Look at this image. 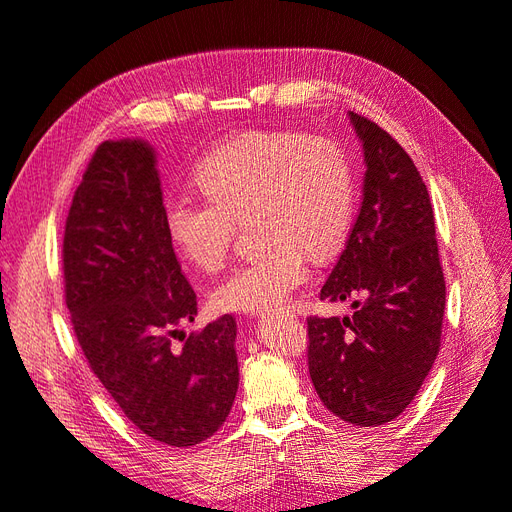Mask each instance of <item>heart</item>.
<instances>
[{
	"label": "heart",
	"instance_id": "b5f03b06",
	"mask_svg": "<svg viewBox=\"0 0 512 512\" xmlns=\"http://www.w3.org/2000/svg\"><path fill=\"white\" fill-rule=\"evenodd\" d=\"M203 196H170L164 226L179 254L205 273L224 267L237 220L252 213L258 250L213 290L224 312L269 314L309 277L307 254L329 258L344 243L354 211V170L331 138L245 132L196 166Z\"/></svg>",
	"mask_w": 512,
	"mask_h": 512
}]
</instances>
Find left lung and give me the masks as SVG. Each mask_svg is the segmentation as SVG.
Segmentation results:
<instances>
[{
    "label": "left lung",
    "mask_w": 512,
    "mask_h": 512,
    "mask_svg": "<svg viewBox=\"0 0 512 512\" xmlns=\"http://www.w3.org/2000/svg\"><path fill=\"white\" fill-rule=\"evenodd\" d=\"M350 121L365 151L363 205L320 299H354V314L307 318V365L335 416L380 427L412 404L436 361L446 284L421 173L378 123Z\"/></svg>",
    "instance_id": "8db88e82"
}]
</instances>
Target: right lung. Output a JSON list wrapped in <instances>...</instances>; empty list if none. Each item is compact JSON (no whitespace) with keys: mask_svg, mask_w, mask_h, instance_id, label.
<instances>
[{"mask_svg":"<svg viewBox=\"0 0 512 512\" xmlns=\"http://www.w3.org/2000/svg\"><path fill=\"white\" fill-rule=\"evenodd\" d=\"M61 265L76 342L128 421L166 446L211 438L237 395V322L224 314L179 333L198 301L164 226L147 143L106 141L91 156L66 218Z\"/></svg>","mask_w":512,"mask_h":512,"instance_id":"1","label":"right lung"}]
</instances>
